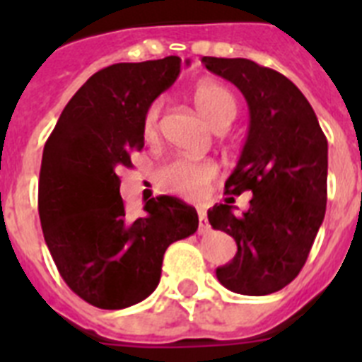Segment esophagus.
<instances>
[{"mask_svg": "<svg viewBox=\"0 0 362 362\" xmlns=\"http://www.w3.org/2000/svg\"><path fill=\"white\" fill-rule=\"evenodd\" d=\"M197 216H199V233H209L210 225H209V219H206V212H204V210H199Z\"/></svg>", "mask_w": 362, "mask_h": 362, "instance_id": "34e87169", "label": "esophagus"}]
</instances>
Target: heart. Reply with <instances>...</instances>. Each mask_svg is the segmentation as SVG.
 <instances>
[{"label": "heart", "mask_w": 362, "mask_h": 362, "mask_svg": "<svg viewBox=\"0 0 362 362\" xmlns=\"http://www.w3.org/2000/svg\"><path fill=\"white\" fill-rule=\"evenodd\" d=\"M194 103L201 116L209 121L212 129L228 127L238 114V103L232 92L216 81H203L194 90ZM161 101H153L143 114L141 132L146 139L158 134ZM217 177V165L212 161H194L177 158L165 163L156 172V179L166 192L185 197H201Z\"/></svg>", "instance_id": "heart-1"}]
</instances>
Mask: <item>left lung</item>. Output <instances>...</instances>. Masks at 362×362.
Here are the masks:
<instances>
[{
  "label": "left lung",
  "instance_id": "1",
  "mask_svg": "<svg viewBox=\"0 0 362 362\" xmlns=\"http://www.w3.org/2000/svg\"><path fill=\"white\" fill-rule=\"evenodd\" d=\"M245 95L250 129L225 194L252 192L250 209L233 212V197L209 210L214 230L238 243V254L216 270L225 288L268 296L305 267L326 212L328 141L303 92L277 70L243 57L201 59Z\"/></svg>",
  "mask_w": 362,
  "mask_h": 362
}]
</instances>
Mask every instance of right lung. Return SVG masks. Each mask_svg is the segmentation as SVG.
Segmentation results:
<instances>
[{"label": "right lung", "instance_id": "add662e5", "mask_svg": "<svg viewBox=\"0 0 362 362\" xmlns=\"http://www.w3.org/2000/svg\"><path fill=\"white\" fill-rule=\"evenodd\" d=\"M181 57L116 63L79 88L43 148L37 210L63 281L88 305L121 310L146 299L172 243L196 232V209L152 197L145 216L124 217L117 175L145 146L148 105L177 79Z\"/></svg>", "mask_w": 362, "mask_h": 362}]
</instances>
